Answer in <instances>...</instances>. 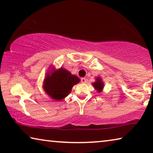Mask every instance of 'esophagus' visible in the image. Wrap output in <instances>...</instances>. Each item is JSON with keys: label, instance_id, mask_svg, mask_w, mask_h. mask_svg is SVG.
Masks as SVG:
<instances>
[{"label": "esophagus", "instance_id": "esophagus-1", "mask_svg": "<svg viewBox=\"0 0 153 153\" xmlns=\"http://www.w3.org/2000/svg\"><path fill=\"white\" fill-rule=\"evenodd\" d=\"M86 79L85 78V77H82V78H81L82 83H86Z\"/></svg>", "mask_w": 153, "mask_h": 153}]
</instances>
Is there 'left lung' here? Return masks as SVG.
<instances>
[{"instance_id":"1","label":"left lung","mask_w":153,"mask_h":153,"mask_svg":"<svg viewBox=\"0 0 153 153\" xmlns=\"http://www.w3.org/2000/svg\"><path fill=\"white\" fill-rule=\"evenodd\" d=\"M92 85L95 88V89L97 90L98 92L101 91L102 89L103 88V83L101 81V79H100V77H98L97 79V82L93 83Z\"/></svg>"}]
</instances>
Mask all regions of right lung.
Masks as SVG:
<instances>
[{"label":"right lung","mask_w":153,"mask_h":153,"mask_svg":"<svg viewBox=\"0 0 153 153\" xmlns=\"http://www.w3.org/2000/svg\"><path fill=\"white\" fill-rule=\"evenodd\" d=\"M46 76L44 82L45 92L56 100H61L70 93L74 85L79 83V79L76 76L63 68L59 70H53V73Z\"/></svg>","instance_id":"1"}]
</instances>
